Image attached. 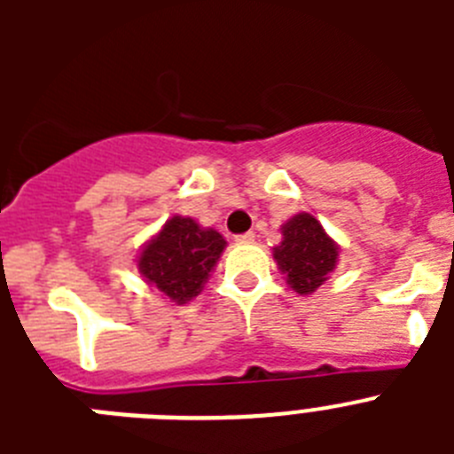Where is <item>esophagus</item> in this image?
Wrapping results in <instances>:
<instances>
[{"instance_id": "1", "label": "esophagus", "mask_w": 454, "mask_h": 454, "mask_svg": "<svg viewBox=\"0 0 454 454\" xmlns=\"http://www.w3.org/2000/svg\"><path fill=\"white\" fill-rule=\"evenodd\" d=\"M254 240V234L252 231H246V234L236 236V243H252Z\"/></svg>"}]
</instances>
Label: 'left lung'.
Listing matches in <instances>:
<instances>
[{
    "instance_id": "8db88e82",
    "label": "left lung",
    "mask_w": 454,
    "mask_h": 454,
    "mask_svg": "<svg viewBox=\"0 0 454 454\" xmlns=\"http://www.w3.org/2000/svg\"><path fill=\"white\" fill-rule=\"evenodd\" d=\"M282 243L272 247L288 286L300 295H311L330 277L339 259V246L311 214L293 215L282 227Z\"/></svg>"
}]
</instances>
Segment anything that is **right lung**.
<instances>
[{
  "instance_id": "add662e5",
  "label": "right lung",
  "mask_w": 454,
  "mask_h": 454,
  "mask_svg": "<svg viewBox=\"0 0 454 454\" xmlns=\"http://www.w3.org/2000/svg\"><path fill=\"white\" fill-rule=\"evenodd\" d=\"M224 246L227 240L215 230H204L192 218L172 215L143 247L138 270L170 302L186 304L202 291Z\"/></svg>"
}]
</instances>
